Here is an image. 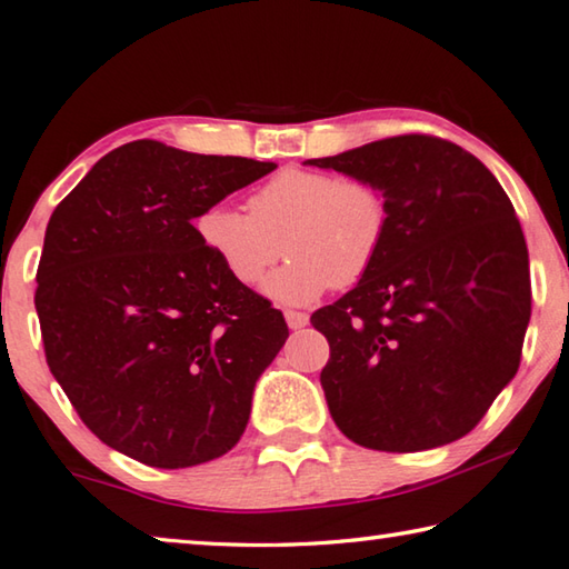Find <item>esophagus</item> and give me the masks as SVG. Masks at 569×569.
<instances>
[{
    "label": "esophagus",
    "instance_id": "obj_1",
    "mask_svg": "<svg viewBox=\"0 0 569 569\" xmlns=\"http://www.w3.org/2000/svg\"><path fill=\"white\" fill-rule=\"evenodd\" d=\"M286 323H288V329H293V331L303 329V326H308V313H303V311H286Z\"/></svg>",
    "mask_w": 569,
    "mask_h": 569
}]
</instances>
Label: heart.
<instances>
[{"instance_id":"heart-1","label":"heart","mask_w":569,"mask_h":569,"mask_svg":"<svg viewBox=\"0 0 569 569\" xmlns=\"http://www.w3.org/2000/svg\"><path fill=\"white\" fill-rule=\"evenodd\" d=\"M248 210L210 206L198 216L196 233L240 286H256L286 250V266L263 286L268 298L286 306L361 281L377 263L391 220L377 182L308 168H286L263 182Z\"/></svg>"}]
</instances>
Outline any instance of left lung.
Masks as SVG:
<instances>
[{
	"label": "left lung",
	"instance_id": "left-lung-1",
	"mask_svg": "<svg viewBox=\"0 0 569 569\" xmlns=\"http://www.w3.org/2000/svg\"><path fill=\"white\" fill-rule=\"evenodd\" d=\"M387 192L383 248L359 283L311 316L346 437L377 451L451 445L515 379L532 311L527 243L497 178L431 134L306 160Z\"/></svg>",
	"mask_w": 569,
	"mask_h": 569
}]
</instances>
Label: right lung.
I'll return each mask as SVG.
<instances>
[{"mask_svg":"<svg viewBox=\"0 0 569 569\" xmlns=\"http://www.w3.org/2000/svg\"><path fill=\"white\" fill-rule=\"evenodd\" d=\"M276 162L134 140L92 166L47 223L34 306L44 356L104 445L148 467L223 457L283 313L200 243L196 220Z\"/></svg>","mask_w":569,"mask_h":569,"instance_id":"add662e5","label":"right lung"}]
</instances>
